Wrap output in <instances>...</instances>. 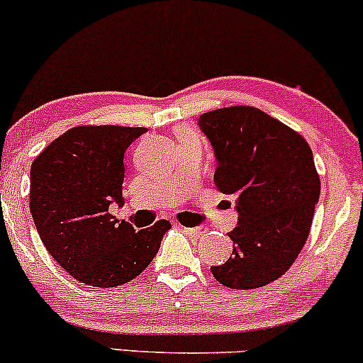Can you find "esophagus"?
I'll use <instances>...</instances> for the list:
<instances>
[{
    "instance_id": "1",
    "label": "esophagus",
    "mask_w": 363,
    "mask_h": 363,
    "mask_svg": "<svg viewBox=\"0 0 363 363\" xmlns=\"http://www.w3.org/2000/svg\"><path fill=\"white\" fill-rule=\"evenodd\" d=\"M184 230L191 237H193V239H201V237L206 234V228L205 227H186Z\"/></svg>"
}]
</instances>
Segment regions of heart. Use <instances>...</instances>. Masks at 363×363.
<instances>
[{"label":"heart","mask_w":363,"mask_h":363,"mask_svg":"<svg viewBox=\"0 0 363 363\" xmlns=\"http://www.w3.org/2000/svg\"><path fill=\"white\" fill-rule=\"evenodd\" d=\"M179 133H193V131H191V129H181Z\"/></svg>","instance_id":"obj_1"}]
</instances>
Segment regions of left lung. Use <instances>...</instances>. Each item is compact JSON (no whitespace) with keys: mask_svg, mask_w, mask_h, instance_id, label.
I'll list each match as a JSON object with an SVG mask.
<instances>
[{"mask_svg":"<svg viewBox=\"0 0 363 363\" xmlns=\"http://www.w3.org/2000/svg\"><path fill=\"white\" fill-rule=\"evenodd\" d=\"M216 158L215 184L237 196L232 256L211 273L222 285L251 290L280 278L306 244L320 181L312 150L297 131L249 106L199 116Z\"/></svg>","mask_w":363,"mask_h":363,"instance_id":"8db88e82","label":"left lung"}]
</instances>
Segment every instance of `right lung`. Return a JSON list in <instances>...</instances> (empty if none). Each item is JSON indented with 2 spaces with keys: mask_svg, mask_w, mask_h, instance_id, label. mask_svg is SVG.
I'll list each match as a JSON object with an SVG mask.
<instances>
[{
  "mask_svg": "<svg viewBox=\"0 0 363 363\" xmlns=\"http://www.w3.org/2000/svg\"><path fill=\"white\" fill-rule=\"evenodd\" d=\"M147 128L78 126L62 133L30 169V211L49 254L90 286L131 281L152 262L170 228L135 230L109 213L123 205L124 152Z\"/></svg>",
  "mask_w": 363,
  "mask_h": 363,
  "instance_id": "add662e5",
  "label": "right lung"
}]
</instances>
